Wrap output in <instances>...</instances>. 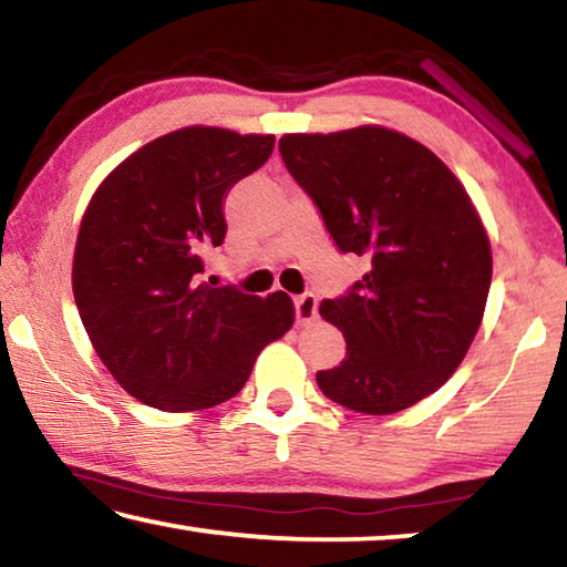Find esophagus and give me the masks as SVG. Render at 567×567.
Here are the masks:
<instances>
[{
    "label": "esophagus",
    "instance_id": "obj_1",
    "mask_svg": "<svg viewBox=\"0 0 567 567\" xmlns=\"http://www.w3.org/2000/svg\"><path fill=\"white\" fill-rule=\"evenodd\" d=\"M315 318H318V300H315V295L295 297V320L300 324H310Z\"/></svg>",
    "mask_w": 567,
    "mask_h": 567
}]
</instances>
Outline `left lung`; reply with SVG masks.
<instances>
[{"label":"left lung","instance_id":"8db88e82","mask_svg":"<svg viewBox=\"0 0 567 567\" xmlns=\"http://www.w3.org/2000/svg\"><path fill=\"white\" fill-rule=\"evenodd\" d=\"M280 155L318 205L340 252L370 272L320 305L348 354L318 372L338 405L392 415L445 385L483 322L491 239L465 187L425 145L395 130L285 134Z\"/></svg>","mask_w":567,"mask_h":567}]
</instances>
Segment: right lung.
<instances>
[{
  "instance_id": "obj_1",
  "label": "right lung",
  "mask_w": 567,
  "mask_h": 567,
  "mask_svg": "<svg viewBox=\"0 0 567 567\" xmlns=\"http://www.w3.org/2000/svg\"><path fill=\"white\" fill-rule=\"evenodd\" d=\"M272 147V134L195 124L140 147L90 199L74 302L104 368L145 405L189 412L235 398L265 344L292 328L285 292L262 300L203 280L205 252L227 233L225 195Z\"/></svg>"
}]
</instances>
